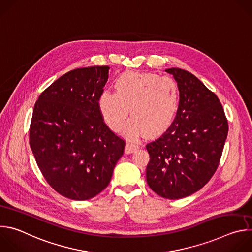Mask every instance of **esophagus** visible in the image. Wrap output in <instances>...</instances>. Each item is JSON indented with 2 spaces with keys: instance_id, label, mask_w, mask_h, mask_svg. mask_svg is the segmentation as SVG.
Wrapping results in <instances>:
<instances>
[{
  "instance_id": "34e87169",
  "label": "esophagus",
  "mask_w": 252,
  "mask_h": 252,
  "mask_svg": "<svg viewBox=\"0 0 252 252\" xmlns=\"http://www.w3.org/2000/svg\"><path fill=\"white\" fill-rule=\"evenodd\" d=\"M137 149H138L137 145H135V143H133L131 141H128V142H126V145L125 152H126V154H131Z\"/></svg>"
}]
</instances>
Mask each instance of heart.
<instances>
[{"instance_id": "1", "label": "heart", "mask_w": 252, "mask_h": 252, "mask_svg": "<svg viewBox=\"0 0 252 252\" xmlns=\"http://www.w3.org/2000/svg\"><path fill=\"white\" fill-rule=\"evenodd\" d=\"M114 89L100 92L97 97L99 115L112 130L122 129L128 110L132 118L125 132L130 137L142 132L157 136L173 124L181 105V91L173 79L127 70L115 80Z\"/></svg>"}]
</instances>
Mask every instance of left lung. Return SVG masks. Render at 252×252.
<instances>
[{"instance_id":"obj_1","label":"left lung","mask_w":252,"mask_h":252,"mask_svg":"<svg viewBox=\"0 0 252 252\" xmlns=\"http://www.w3.org/2000/svg\"><path fill=\"white\" fill-rule=\"evenodd\" d=\"M181 91L173 124L148 143L149 187L159 196L178 199L203 188L217 170L228 132L222 104L194 75L171 67Z\"/></svg>"}]
</instances>
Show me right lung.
I'll return each mask as SVG.
<instances>
[{"label": "right lung", "mask_w": 252, "mask_h": 252, "mask_svg": "<svg viewBox=\"0 0 252 252\" xmlns=\"http://www.w3.org/2000/svg\"><path fill=\"white\" fill-rule=\"evenodd\" d=\"M110 66L69 70L35 101L30 146L47 183L61 195L86 200L109 186L126 142L102 121L97 97Z\"/></svg>", "instance_id": "obj_1"}]
</instances>
